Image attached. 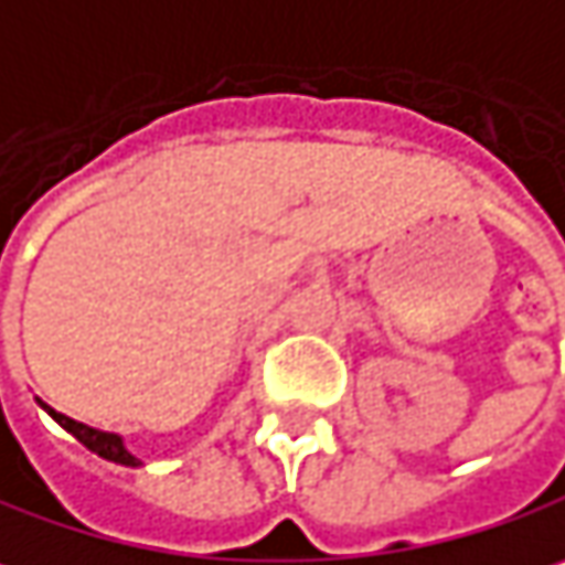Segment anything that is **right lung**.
<instances>
[{"instance_id":"obj_1","label":"right lung","mask_w":565,"mask_h":565,"mask_svg":"<svg viewBox=\"0 0 565 565\" xmlns=\"http://www.w3.org/2000/svg\"><path fill=\"white\" fill-rule=\"evenodd\" d=\"M47 413L76 438V441H83L85 448L95 450L98 457H105V460H115V463H124V467H137L140 460L130 454V450L124 448V441L117 438V435H111V431H98V428H88V425H83V422H76V418H70V415L56 413V409H51V406H44Z\"/></svg>"}]
</instances>
